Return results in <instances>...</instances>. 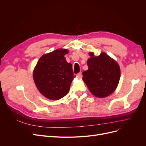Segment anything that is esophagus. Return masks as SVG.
Listing matches in <instances>:
<instances>
[{
    "label": "esophagus",
    "mask_w": 146,
    "mask_h": 146,
    "mask_svg": "<svg viewBox=\"0 0 146 146\" xmlns=\"http://www.w3.org/2000/svg\"><path fill=\"white\" fill-rule=\"evenodd\" d=\"M78 76L79 77V78H82V73L81 72H80V73H79L78 74Z\"/></svg>",
    "instance_id": "1"
}]
</instances>
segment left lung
Instances as JSON below:
<instances>
[{"label":"left lung","instance_id":"left-lung-1","mask_svg":"<svg viewBox=\"0 0 146 146\" xmlns=\"http://www.w3.org/2000/svg\"><path fill=\"white\" fill-rule=\"evenodd\" d=\"M88 60V70L83 72L82 78L91 94L97 98H105L117 89L121 76V70L117 61L101 52L95 56L89 52Z\"/></svg>","mask_w":146,"mask_h":146}]
</instances>
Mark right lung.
<instances>
[{
    "label": "right lung",
    "instance_id": "right-lung-1",
    "mask_svg": "<svg viewBox=\"0 0 146 146\" xmlns=\"http://www.w3.org/2000/svg\"><path fill=\"white\" fill-rule=\"evenodd\" d=\"M67 49L59 48L44 54L38 60L33 71V79L40 92L46 98L58 100L70 90L74 76L72 64L64 56Z\"/></svg>",
    "mask_w": 146,
    "mask_h": 146
}]
</instances>
